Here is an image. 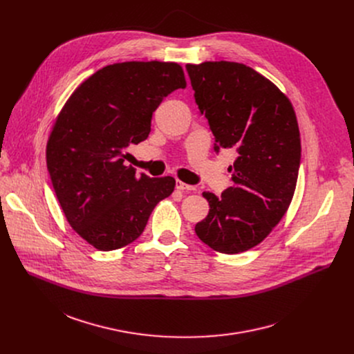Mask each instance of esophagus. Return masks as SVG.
I'll return each instance as SVG.
<instances>
[{"label":"esophagus","mask_w":354,"mask_h":354,"mask_svg":"<svg viewBox=\"0 0 354 354\" xmlns=\"http://www.w3.org/2000/svg\"><path fill=\"white\" fill-rule=\"evenodd\" d=\"M176 189H178V190H182V192H193V190H196L194 186L187 185V183H185V182H182V180H176Z\"/></svg>","instance_id":"1"}]
</instances>
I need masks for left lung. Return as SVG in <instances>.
I'll use <instances>...</instances> for the list:
<instances>
[{"mask_svg": "<svg viewBox=\"0 0 354 354\" xmlns=\"http://www.w3.org/2000/svg\"><path fill=\"white\" fill-rule=\"evenodd\" d=\"M200 115L214 136V151L234 149L232 186L203 192L210 212L196 224L212 249L234 255L261 243L286 214L295 190L301 140L290 100L245 64H187Z\"/></svg>", "mask_w": 354, "mask_h": 354, "instance_id": "8db88e82", "label": "left lung"}]
</instances>
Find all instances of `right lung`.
<instances>
[{
    "label": "right lung",
    "mask_w": 354,
    "mask_h": 354,
    "mask_svg": "<svg viewBox=\"0 0 354 354\" xmlns=\"http://www.w3.org/2000/svg\"><path fill=\"white\" fill-rule=\"evenodd\" d=\"M186 81L176 63L127 62L96 71L70 96L46 148L50 179L75 232L99 250L136 241L175 187L126 165L162 99Z\"/></svg>",
    "instance_id": "right-lung-1"
}]
</instances>
